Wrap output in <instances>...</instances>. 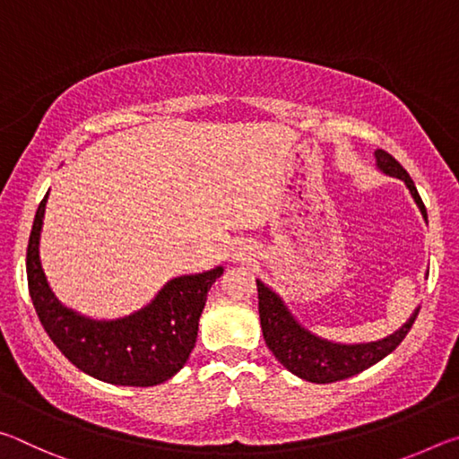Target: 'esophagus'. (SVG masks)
Listing matches in <instances>:
<instances>
[{
	"mask_svg": "<svg viewBox=\"0 0 459 459\" xmlns=\"http://www.w3.org/2000/svg\"><path fill=\"white\" fill-rule=\"evenodd\" d=\"M237 259H238V261H248V259H251V255H245V253H240Z\"/></svg>",
	"mask_w": 459,
	"mask_h": 459,
	"instance_id": "1",
	"label": "esophagus"
}]
</instances>
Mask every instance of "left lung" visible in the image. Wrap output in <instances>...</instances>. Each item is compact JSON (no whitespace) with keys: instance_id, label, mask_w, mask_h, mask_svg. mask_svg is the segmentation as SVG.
Returning a JSON list of instances; mask_svg holds the SVG:
<instances>
[{"instance_id":"8db88e82","label":"left lung","mask_w":459,"mask_h":459,"mask_svg":"<svg viewBox=\"0 0 459 459\" xmlns=\"http://www.w3.org/2000/svg\"><path fill=\"white\" fill-rule=\"evenodd\" d=\"M375 158L380 172L405 182L411 196L415 200V204L419 206L423 219L427 221L425 204L421 196H419L413 180H411V176L407 174V169L403 168L391 153H386L383 150H377ZM257 291L261 330L269 351L273 352L275 359L281 362L287 370L293 372L295 377L317 385L336 383V380L354 377L372 367V364H377L378 360H383L385 356L391 354L394 348L401 344L403 338L407 336L419 314L417 307L399 330H394L393 333H388V336L380 340L342 344V342H332L322 336H316L314 332L304 328V325L295 320V316L290 312V307L285 306V301L279 298L269 285L263 283L261 279H257Z\"/></svg>"}]
</instances>
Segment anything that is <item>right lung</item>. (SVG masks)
<instances>
[{"label":"right lung","mask_w":459,"mask_h":459,"mask_svg":"<svg viewBox=\"0 0 459 459\" xmlns=\"http://www.w3.org/2000/svg\"><path fill=\"white\" fill-rule=\"evenodd\" d=\"M48 192L38 206L28 240V290L46 333L76 368L103 383L153 386L180 370L196 344L198 320L222 267L169 279L137 312L117 320H92L62 306L46 281L40 232Z\"/></svg>","instance_id":"add662e5"}]
</instances>
